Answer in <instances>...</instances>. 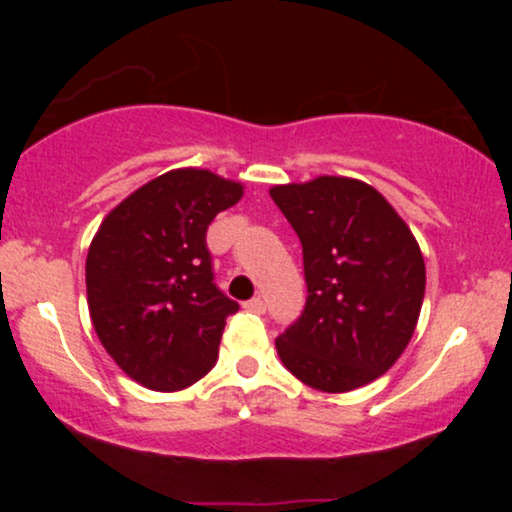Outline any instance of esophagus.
<instances>
[{"mask_svg":"<svg viewBox=\"0 0 512 512\" xmlns=\"http://www.w3.org/2000/svg\"><path fill=\"white\" fill-rule=\"evenodd\" d=\"M245 308L252 310V313H264V308H267V305H264L260 296H255V298H250L248 303H245Z\"/></svg>","mask_w":512,"mask_h":512,"instance_id":"1","label":"esophagus"}]
</instances>
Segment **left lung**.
<instances>
[{
  "label": "left lung",
  "mask_w": 512,
  "mask_h": 512,
  "mask_svg": "<svg viewBox=\"0 0 512 512\" xmlns=\"http://www.w3.org/2000/svg\"><path fill=\"white\" fill-rule=\"evenodd\" d=\"M269 195L301 238L308 301L276 339L281 363L320 392L387 373L419 322L426 264L407 223L368 182L320 175Z\"/></svg>",
  "instance_id": "obj_1"
}]
</instances>
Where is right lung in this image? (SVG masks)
<instances>
[{"instance_id": "add662e5", "label": "right lung", "mask_w": 512, "mask_h": 512, "mask_svg": "<svg viewBox=\"0 0 512 512\" xmlns=\"http://www.w3.org/2000/svg\"><path fill=\"white\" fill-rule=\"evenodd\" d=\"M243 185L178 168L134 190L105 216L86 255L93 330L132 380L185 390L214 368L238 303L216 289L207 228Z\"/></svg>"}]
</instances>
